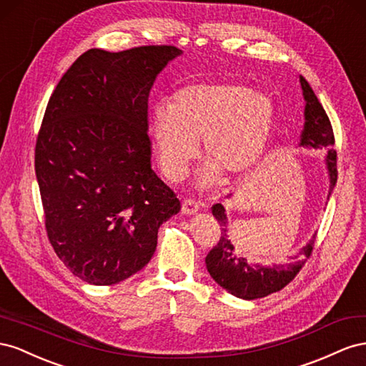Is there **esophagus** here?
I'll return each instance as SVG.
<instances>
[{
	"instance_id": "1",
	"label": "esophagus",
	"mask_w": 366,
	"mask_h": 366,
	"mask_svg": "<svg viewBox=\"0 0 366 366\" xmlns=\"http://www.w3.org/2000/svg\"><path fill=\"white\" fill-rule=\"evenodd\" d=\"M197 210H199V204H197L194 199L187 197V199L182 201V213L184 214H193Z\"/></svg>"
}]
</instances>
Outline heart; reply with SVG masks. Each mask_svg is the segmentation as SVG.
Masks as SVG:
<instances>
[{"label": "heart", "instance_id": "heart-1", "mask_svg": "<svg viewBox=\"0 0 366 366\" xmlns=\"http://www.w3.org/2000/svg\"><path fill=\"white\" fill-rule=\"evenodd\" d=\"M274 121V104L245 86L214 82L177 90L172 107L158 104L149 124L164 176L179 182L199 154L208 162L202 185L242 181L262 158Z\"/></svg>", "mask_w": 366, "mask_h": 366}]
</instances>
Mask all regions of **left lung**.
Instances as JSON below:
<instances>
[{"mask_svg":"<svg viewBox=\"0 0 366 366\" xmlns=\"http://www.w3.org/2000/svg\"><path fill=\"white\" fill-rule=\"evenodd\" d=\"M300 86L304 90V98L307 101L305 106V127L302 133L300 145L308 149L327 150V167L330 176V194L332 187L337 182V152L332 149L334 133L327 112L323 110L315 92L310 87L304 76H300ZM212 213L221 225V237L219 242L210 249L205 257L207 269L210 276L227 290L229 295L236 297L253 300L265 297L271 293L280 291L293 280L302 267L305 265L310 256L312 254L315 239L300 249V253L288 264L280 265H253L248 264L245 257H237L234 247L228 241L229 236L227 232V217L222 204H214L212 207Z\"/></svg>","mask_w":366,"mask_h":366,"instance_id":"left-lung-1","label":"left lung"}]
</instances>
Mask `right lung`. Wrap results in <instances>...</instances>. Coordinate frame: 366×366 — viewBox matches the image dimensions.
<instances>
[{
  "instance_id": "add662e5",
  "label": "right lung",
  "mask_w": 366,
  "mask_h": 366,
  "mask_svg": "<svg viewBox=\"0 0 366 366\" xmlns=\"http://www.w3.org/2000/svg\"><path fill=\"white\" fill-rule=\"evenodd\" d=\"M174 46L90 49L49 99L35 145L46 233L92 285H113L150 262L158 229L181 210L152 170L149 93Z\"/></svg>"
}]
</instances>
